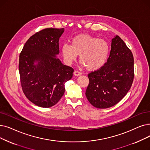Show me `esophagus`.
<instances>
[{"label": "esophagus", "instance_id": "1", "mask_svg": "<svg viewBox=\"0 0 150 150\" xmlns=\"http://www.w3.org/2000/svg\"><path fill=\"white\" fill-rule=\"evenodd\" d=\"M74 74L75 76H80L81 75H82V73L80 72V71H77V70H75L74 72Z\"/></svg>", "mask_w": 150, "mask_h": 150}]
</instances>
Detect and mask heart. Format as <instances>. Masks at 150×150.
Returning <instances> with one entry per match:
<instances>
[{
  "label": "heart",
  "mask_w": 150,
  "mask_h": 150,
  "mask_svg": "<svg viewBox=\"0 0 150 150\" xmlns=\"http://www.w3.org/2000/svg\"><path fill=\"white\" fill-rule=\"evenodd\" d=\"M62 54L67 64L75 62L80 54L83 66L90 71L100 69L109 54L108 43L104 39L98 38L88 34L76 35L71 40V45L67 43L62 46Z\"/></svg>",
  "instance_id": "1"
}]
</instances>
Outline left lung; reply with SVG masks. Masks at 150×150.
I'll return each instance as SVG.
<instances>
[{
	"label": "left lung",
	"mask_w": 150,
	"mask_h": 150,
	"mask_svg": "<svg viewBox=\"0 0 150 150\" xmlns=\"http://www.w3.org/2000/svg\"><path fill=\"white\" fill-rule=\"evenodd\" d=\"M111 51L103 66L88 76L89 83L86 96L98 108L111 107L118 103L131 89L134 77V56L122 39L112 40Z\"/></svg>",
	"instance_id": "obj_1"
}]
</instances>
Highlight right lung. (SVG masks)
Masks as SVG:
<instances>
[{
  "mask_svg": "<svg viewBox=\"0 0 150 150\" xmlns=\"http://www.w3.org/2000/svg\"><path fill=\"white\" fill-rule=\"evenodd\" d=\"M64 28L44 29L32 35L19 54V72L22 90L35 105H54L65 92V83L73 76L74 69L65 66L59 54V40ZM38 61L37 65L34 62Z\"/></svg>",
  "mask_w": 150,
  "mask_h": 150,
  "instance_id": "add662e5",
  "label": "right lung"
}]
</instances>
